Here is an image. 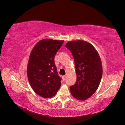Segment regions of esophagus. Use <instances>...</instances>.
I'll return each instance as SVG.
<instances>
[{
	"mask_svg": "<svg viewBox=\"0 0 125 125\" xmlns=\"http://www.w3.org/2000/svg\"><path fill=\"white\" fill-rule=\"evenodd\" d=\"M66 79V75H63V76H62V80L64 81Z\"/></svg>",
	"mask_w": 125,
	"mask_h": 125,
	"instance_id": "esophagus-1",
	"label": "esophagus"
}]
</instances>
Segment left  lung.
<instances>
[{
	"label": "left lung",
	"instance_id": "obj_1",
	"mask_svg": "<svg viewBox=\"0 0 125 125\" xmlns=\"http://www.w3.org/2000/svg\"><path fill=\"white\" fill-rule=\"evenodd\" d=\"M66 47L73 57L77 77L75 83L70 86L71 93L75 99L85 100L95 92L101 80L103 70L99 55L86 41H70Z\"/></svg>",
	"mask_w": 125,
	"mask_h": 125
}]
</instances>
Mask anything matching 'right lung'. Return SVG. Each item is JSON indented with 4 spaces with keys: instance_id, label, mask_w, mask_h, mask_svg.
<instances>
[{
    "instance_id": "right-lung-1",
    "label": "right lung",
    "mask_w": 125,
    "mask_h": 125,
    "mask_svg": "<svg viewBox=\"0 0 125 125\" xmlns=\"http://www.w3.org/2000/svg\"><path fill=\"white\" fill-rule=\"evenodd\" d=\"M64 41L44 39L34 47L30 54L27 75L30 85L37 94L44 98L55 95L62 78L57 70L54 58Z\"/></svg>"
}]
</instances>
